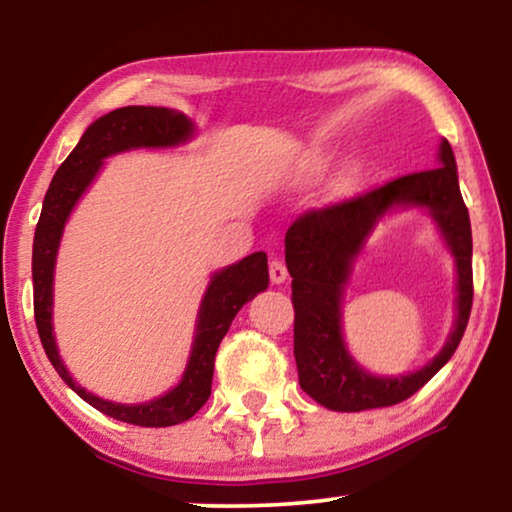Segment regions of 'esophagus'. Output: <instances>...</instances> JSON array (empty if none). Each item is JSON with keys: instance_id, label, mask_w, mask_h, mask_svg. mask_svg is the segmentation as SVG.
<instances>
[{"instance_id": "esophagus-1", "label": "esophagus", "mask_w": 512, "mask_h": 512, "mask_svg": "<svg viewBox=\"0 0 512 512\" xmlns=\"http://www.w3.org/2000/svg\"><path fill=\"white\" fill-rule=\"evenodd\" d=\"M268 272H270V282L272 284H284L286 277H289V270H286V265L282 261H277V258H275V261H270Z\"/></svg>"}]
</instances>
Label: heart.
Wrapping results in <instances>:
<instances>
[{"instance_id":"heart-1","label":"heart","mask_w":512,"mask_h":512,"mask_svg":"<svg viewBox=\"0 0 512 512\" xmlns=\"http://www.w3.org/2000/svg\"><path fill=\"white\" fill-rule=\"evenodd\" d=\"M321 165H324V160H319V158H307V160H303V163H300L298 167H296V172H293V177L296 179H312L314 174H319V170H321ZM356 179H359V172L354 170V167H349V170L342 174L340 177V181H338V193H345L347 188H352L354 184H356Z\"/></svg>"}]
</instances>
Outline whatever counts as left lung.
<instances>
[{
    "instance_id": "obj_1",
    "label": "left lung",
    "mask_w": 512,
    "mask_h": 512,
    "mask_svg": "<svg viewBox=\"0 0 512 512\" xmlns=\"http://www.w3.org/2000/svg\"><path fill=\"white\" fill-rule=\"evenodd\" d=\"M394 206L429 208L458 263V321L441 354L422 371L401 378H375L346 354L339 328L341 293L376 219ZM286 268L293 300V354L305 394L335 412L387 408L424 387L457 352L473 305L471 219L459 191L457 163L447 139L438 167L405 174L356 198L310 209L286 230Z\"/></svg>"
}]
</instances>
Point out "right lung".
Returning a JSON list of instances; mask_svg holds the SVG:
<instances>
[{
	"instance_id": "right-lung-1",
	"label": "right lung",
	"mask_w": 512,
	"mask_h": 512,
	"mask_svg": "<svg viewBox=\"0 0 512 512\" xmlns=\"http://www.w3.org/2000/svg\"><path fill=\"white\" fill-rule=\"evenodd\" d=\"M193 137V123L179 111L167 107H123L109 111L107 116L97 118L90 128L83 132L81 142L69 153L65 163L58 167L55 177L48 186L44 207L34 230L32 247V284H34V321L41 345L46 349L48 361L58 370V375L72 387L83 401L93 405L104 415L128 422L135 426H174L191 419L212 394L214 356L219 349L223 335L228 333L235 314L249 303L256 293L268 289V256L256 251L240 263L216 272L207 286L198 312V328H195V342L191 359L184 370V377L172 391L156 401L123 405L111 403L104 398L90 394L79 387L67 373L58 347L53 338V270L55 256H58L62 228L67 216L72 214L76 200L100 172L102 160L114 153L128 149H160V146H177Z\"/></svg>"
}]
</instances>
